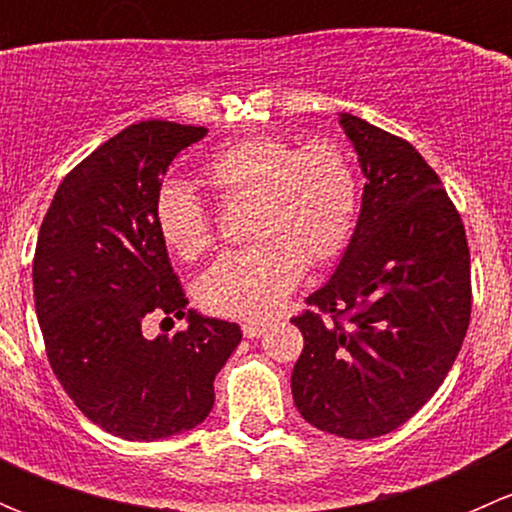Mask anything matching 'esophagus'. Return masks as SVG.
Segmentation results:
<instances>
[{
  "instance_id": "obj_1",
  "label": "esophagus",
  "mask_w": 512,
  "mask_h": 512,
  "mask_svg": "<svg viewBox=\"0 0 512 512\" xmlns=\"http://www.w3.org/2000/svg\"><path fill=\"white\" fill-rule=\"evenodd\" d=\"M262 332H265V322H245V324H242V334H245L247 339L260 337Z\"/></svg>"
}]
</instances>
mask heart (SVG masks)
Masks as SVG:
<instances>
[{
  "mask_svg": "<svg viewBox=\"0 0 512 512\" xmlns=\"http://www.w3.org/2000/svg\"><path fill=\"white\" fill-rule=\"evenodd\" d=\"M200 178L220 203H250L247 235L255 240L220 257L200 280L198 297L213 314L267 317L299 282L304 260L329 262L352 237L359 188L334 143L294 148L282 136L237 138L205 160ZM153 215L180 260H198L213 247V220L188 185L165 183Z\"/></svg>",
  "mask_w": 512,
  "mask_h": 512,
  "instance_id": "1",
  "label": "heart"
}]
</instances>
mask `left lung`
Returning <instances> with one entry per match:
<instances>
[{"mask_svg": "<svg viewBox=\"0 0 512 512\" xmlns=\"http://www.w3.org/2000/svg\"><path fill=\"white\" fill-rule=\"evenodd\" d=\"M364 173L354 235L294 317L299 414L334 436L391 433L431 399L466 339L471 255L461 215L409 141L339 113Z\"/></svg>", "mask_w": 512, "mask_h": 512, "instance_id": "left-lung-1", "label": "left lung"}]
</instances>
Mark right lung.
Returning <instances> with one entry per match:
<instances>
[{
  "mask_svg": "<svg viewBox=\"0 0 512 512\" xmlns=\"http://www.w3.org/2000/svg\"><path fill=\"white\" fill-rule=\"evenodd\" d=\"M208 128L141 121L98 146L56 190L34 252V304L49 364L81 414L126 441L203 423L240 344L235 322L188 309L156 227L168 165ZM151 313L189 322L142 337Z\"/></svg>",
  "mask_w": 512,
  "mask_h": 512,
  "instance_id": "add662e5",
  "label": "right lung"
}]
</instances>
